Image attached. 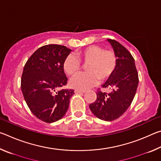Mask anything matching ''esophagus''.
<instances>
[{"mask_svg": "<svg viewBox=\"0 0 161 161\" xmlns=\"http://www.w3.org/2000/svg\"><path fill=\"white\" fill-rule=\"evenodd\" d=\"M85 91L84 90H81V89H76L75 90V93L76 94H81V93H84Z\"/></svg>", "mask_w": 161, "mask_h": 161, "instance_id": "1", "label": "esophagus"}]
</instances>
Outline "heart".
I'll list each match as a JSON object with an SVG mask.
<instances>
[{
	"label": "heart",
	"instance_id": "obj_1",
	"mask_svg": "<svg viewBox=\"0 0 161 161\" xmlns=\"http://www.w3.org/2000/svg\"><path fill=\"white\" fill-rule=\"evenodd\" d=\"M77 57L70 54L64 59L63 68L68 75L73 76L81 69V62L86 64L87 72L78 74L70 80L71 86L82 89L96 85L99 80L104 81L114 74L117 65V58L111 50H105L97 45L89 46L80 50Z\"/></svg>",
	"mask_w": 161,
	"mask_h": 161
}]
</instances>
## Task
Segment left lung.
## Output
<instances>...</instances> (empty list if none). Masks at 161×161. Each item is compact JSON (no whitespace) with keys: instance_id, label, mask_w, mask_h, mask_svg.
<instances>
[{"instance_id":"8db88e82","label":"left lung","mask_w":161,"mask_h":161,"mask_svg":"<svg viewBox=\"0 0 161 161\" xmlns=\"http://www.w3.org/2000/svg\"><path fill=\"white\" fill-rule=\"evenodd\" d=\"M117 58L116 69L102 86L110 93L97 92V99L89 105L92 112L103 121L119 118L130 107L138 84V75L134 59L129 50L114 40L107 39Z\"/></svg>"}]
</instances>
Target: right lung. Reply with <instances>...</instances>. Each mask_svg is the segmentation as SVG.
I'll return each instance as SVG.
<instances>
[{"label": "right lung", "mask_w": 161, "mask_h": 161, "mask_svg": "<svg viewBox=\"0 0 161 161\" xmlns=\"http://www.w3.org/2000/svg\"><path fill=\"white\" fill-rule=\"evenodd\" d=\"M72 50L50 44L38 48L23 68L21 90L30 110L46 123L61 119L69 108L73 89H60L66 85L64 59Z\"/></svg>", "instance_id": "right-lung-1"}]
</instances>
